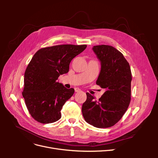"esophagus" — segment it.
Returning <instances> with one entry per match:
<instances>
[{"label": "esophagus", "mask_w": 158, "mask_h": 158, "mask_svg": "<svg viewBox=\"0 0 158 158\" xmlns=\"http://www.w3.org/2000/svg\"><path fill=\"white\" fill-rule=\"evenodd\" d=\"M74 90H75V92H81V89L80 88H74Z\"/></svg>", "instance_id": "obj_1"}]
</instances>
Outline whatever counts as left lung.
<instances>
[{
    "label": "left lung",
    "instance_id": "left-lung-1",
    "mask_svg": "<svg viewBox=\"0 0 158 158\" xmlns=\"http://www.w3.org/2000/svg\"><path fill=\"white\" fill-rule=\"evenodd\" d=\"M93 51L101 62L96 84L106 92L98 101L86 93L82 107L83 117L89 125L97 128L111 127L125 113L131 99L132 74L128 61L114 47L94 46Z\"/></svg>",
    "mask_w": 158,
    "mask_h": 158
}]
</instances>
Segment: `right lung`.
Returning <instances> with one entry per match:
<instances>
[{
	"mask_svg": "<svg viewBox=\"0 0 158 158\" xmlns=\"http://www.w3.org/2000/svg\"><path fill=\"white\" fill-rule=\"evenodd\" d=\"M86 47L59 45L42 48L33 55L25 71L22 95L35 121L48 124L60 118L61 109L74 89L64 88L56 80L68 73L71 60Z\"/></svg>",
	"mask_w": 158,
	"mask_h": 158,
	"instance_id": "1",
	"label": "right lung"
}]
</instances>
